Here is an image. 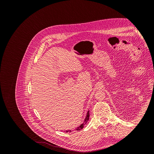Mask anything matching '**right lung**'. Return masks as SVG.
<instances>
[{
  "label": "right lung",
  "instance_id": "add662e5",
  "mask_svg": "<svg viewBox=\"0 0 154 154\" xmlns=\"http://www.w3.org/2000/svg\"><path fill=\"white\" fill-rule=\"evenodd\" d=\"M88 119H89V110H88V112H87V116H86V117H85V118L84 122H83V123L82 124H81V125H80V127H77V128H76V130H82L83 127H84V125L87 123ZM71 132V130H67L66 132Z\"/></svg>",
  "mask_w": 154,
  "mask_h": 154
}]
</instances>
